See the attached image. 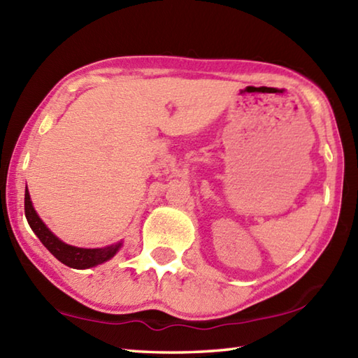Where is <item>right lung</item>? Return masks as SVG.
Wrapping results in <instances>:
<instances>
[{"label":"right lung","instance_id":"obj_1","mask_svg":"<svg viewBox=\"0 0 358 358\" xmlns=\"http://www.w3.org/2000/svg\"><path fill=\"white\" fill-rule=\"evenodd\" d=\"M24 213H26L27 223H29V227L35 233V236H37L40 242L45 245L49 253H51L62 264H65L66 267L77 268V270L96 267V265H101L103 262L110 261V259L113 257L122 247V241L113 245H108V247H103V248H80L60 241L59 237L45 225V222L40 219L37 211L34 209L27 186L24 192Z\"/></svg>","mask_w":358,"mask_h":358}]
</instances>
